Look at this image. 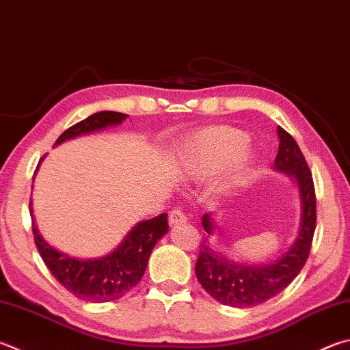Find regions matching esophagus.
<instances>
[{
  "label": "esophagus",
  "instance_id": "obj_1",
  "mask_svg": "<svg viewBox=\"0 0 350 350\" xmlns=\"http://www.w3.org/2000/svg\"><path fill=\"white\" fill-rule=\"evenodd\" d=\"M168 220H170V225H182L187 221V214L183 213V209L176 208L170 213Z\"/></svg>",
  "mask_w": 350,
  "mask_h": 350
}]
</instances>
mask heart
<instances>
[{"label":"heart","instance_id":"1","mask_svg":"<svg viewBox=\"0 0 350 350\" xmlns=\"http://www.w3.org/2000/svg\"><path fill=\"white\" fill-rule=\"evenodd\" d=\"M250 154L243 131L228 125L208 126L196 131L180 145L177 167L183 176L200 179L225 165L239 171L250 161Z\"/></svg>","mask_w":350,"mask_h":350}]
</instances>
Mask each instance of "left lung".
Listing matches in <instances>:
<instances>
[{
    "label": "left lung",
    "instance_id": "obj_1",
    "mask_svg": "<svg viewBox=\"0 0 350 350\" xmlns=\"http://www.w3.org/2000/svg\"><path fill=\"white\" fill-rule=\"evenodd\" d=\"M277 133L280 144H278L274 170L292 176L300 193L301 219L298 236L282 257L266 265L236 263L214 251L209 241L203 240L196 263L197 280L214 300L226 306H257L280 294L300 274L309 257L317 224V199L312 174L294 137L282 126H278ZM202 226L208 232V237L215 232L211 213L203 214Z\"/></svg>",
    "mask_w": 350,
    "mask_h": 350
}]
</instances>
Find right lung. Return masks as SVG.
I'll use <instances>...</instances> for the list:
<instances>
[{
    "label": "right lung",
    "mask_w": 350,
    "mask_h": 350,
    "mask_svg": "<svg viewBox=\"0 0 350 350\" xmlns=\"http://www.w3.org/2000/svg\"><path fill=\"white\" fill-rule=\"evenodd\" d=\"M125 118L126 114L124 113L98 111L67 129L56 139L55 145L66 142L68 139L88 135V133L104 130L107 126L119 125ZM44 157L46 156H42L38 168ZM30 215L35 245L49 271L73 295L92 303L118 300L135 288L144 277L154 245L168 232L170 228L168 214L165 213L154 219L142 220L131 228L126 237L110 254L99 258L82 260L68 257L67 254L55 250L42 239L35 224L31 200Z\"/></svg>",
    "instance_id": "add662e5"
}]
</instances>
